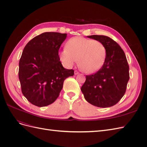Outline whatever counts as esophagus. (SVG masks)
I'll use <instances>...</instances> for the list:
<instances>
[{
	"label": "esophagus",
	"mask_w": 147,
	"mask_h": 147,
	"mask_svg": "<svg viewBox=\"0 0 147 147\" xmlns=\"http://www.w3.org/2000/svg\"><path fill=\"white\" fill-rule=\"evenodd\" d=\"M74 74H75V75H77V74H79V72H78L77 70H75V72H74Z\"/></svg>",
	"instance_id": "esophagus-1"
}]
</instances>
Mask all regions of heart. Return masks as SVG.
Returning <instances> with one entry per match:
<instances>
[{"instance_id":"obj_1","label":"heart","mask_w":147,"mask_h":147,"mask_svg":"<svg viewBox=\"0 0 147 147\" xmlns=\"http://www.w3.org/2000/svg\"><path fill=\"white\" fill-rule=\"evenodd\" d=\"M107 55L106 48L101 42L81 37H73L67 42L65 48L60 53V59L67 67L77 63L84 72L91 74L103 65Z\"/></svg>"}]
</instances>
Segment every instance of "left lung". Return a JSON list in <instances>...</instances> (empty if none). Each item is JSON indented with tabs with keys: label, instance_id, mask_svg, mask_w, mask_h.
Returning <instances> with one entry per match:
<instances>
[{
	"label": "left lung",
	"instance_id": "1",
	"mask_svg": "<svg viewBox=\"0 0 147 147\" xmlns=\"http://www.w3.org/2000/svg\"><path fill=\"white\" fill-rule=\"evenodd\" d=\"M88 37L103 43L107 55L102 67L97 72L86 75L81 90L85 99L93 105L102 108L113 106L125 94L129 80L125 53L116 42L107 36L93 35Z\"/></svg>",
	"mask_w": 147,
	"mask_h": 147
}]
</instances>
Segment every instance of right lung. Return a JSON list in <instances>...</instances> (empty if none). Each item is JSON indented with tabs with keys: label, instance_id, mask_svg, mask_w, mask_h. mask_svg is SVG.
I'll return each mask as SVG.
<instances>
[{
	"label": "right lung",
	"instance_id": "obj_1",
	"mask_svg": "<svg viewBox=\"0 0 147 147\" xmlns=\"http://www.w3.org/2000/svg\"><path fill=\"white\" fill-rule=\"evenodd\" d=\"M67 34L44 32L33 38L24 48L19 63L21 91L31 104L45 107L54 102L65 79L74 75L66 69L58 55Z\"/></svg>",
	"mask_w": 147,
	"mask_h": 147
}]
</instances>
